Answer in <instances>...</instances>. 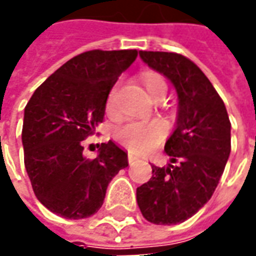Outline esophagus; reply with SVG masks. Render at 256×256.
<instances>
[{"label":"esophagus","instance_id":"34e87169","mask_svg":"<svg viewBox=\"0 0 256 256\" xmlns=\"http://www.w3.org/2000/svg\"><path fill=\"white\" fill-rule=\"evenodd\" d=\"M128 163L133 164V163H134V162H137V160H138V156L133 154V153H128Z\"/></svg>","mask_w":256,"mask_h":256}]
</instances>
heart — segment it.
<instances>
[{
  "label": "heart",
  "instance_id": "heart-1",
  "mask_svg": "<svg viewBox=\"0 0 256 256\" xmlns=\"http://www.w3.org/2000/svg\"><path fill=\"white\" fill-rule=\"evenodd\" d=\"M142 84L144 86L146 92L148 93L153 99H164L167 93V84L166 79L157 72L147 70L142 74ZM116 99V88H113L106 100V110L109 114L116 113L114 106ZM167 134V126L163 120L154 119L150 122H128L120 124L114 130V138L120 144L134 153H144L156 146H158L164 140Z\"/></svg>",
  "mask_w": 256,
  "mask_h": 256
}]
</instances>
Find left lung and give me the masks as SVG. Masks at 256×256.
I'll return each mask as SVG.
<instances>
[{
    "label": "left lung",
    "instance_id": "8db88e82",
    "mask_svg": "<svg viewBox=\"0 0 256 256\" xmlns=\"http://www.w3.org/2000/svg\"><path fill=\"white\" fill-rule=\"evenodd\" d=\"M140 58L174 84L178 94L176 128L164 146L168 167L137 187L138 208L157 225L184 222L211 198L231 153V123L225 104L204 72L174 52L142 50Z\"/></svg>",
    "mask_w": 256,
    "mask_h": 256
}]
</instances>
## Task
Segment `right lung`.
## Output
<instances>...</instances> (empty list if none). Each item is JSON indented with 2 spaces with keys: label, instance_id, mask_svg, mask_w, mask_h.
I'll return each mask as SVG.
<instances>
[{
  "label": "right lung",
  "instance_id": "right-lung-1",
  "mask_svg": "<svg viewBox=\"0 0 256 256\" xmlns=\"http://www.w3.org/2000/svg\"><path fill=\"white\" fill-rule=\"evenodd\" d=\"M137 58L136 49H93L69 59L34 92L25 106L24 163L32 190L49 211L68 220L93 216L112 178L128 166L112 140L96 158L82 140L103 122L108 94Z\"/></svg>",
  "mask_w": 256,
  "mask_h": 256
}]
</instances>
